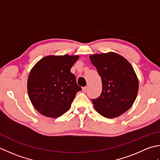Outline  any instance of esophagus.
Returning <instances> with one entry per match:
<instances>
[{
  "mask_svg": "<svg viewBox=\"0 0 160 160\" xmlns=\"http://www.w3.org/2000/svg\"><path fill=\"white\" fill-rule=\"evenodd\" d=\"M82 90H83V92L86 93V91H87V87L86 86V87H83V88H82Z\"/></svg>",
  "mask_w": 160,
  "mask_h": 160,
  "instance_id": "34e87169",
  "label": "esophagus"
}]
</instances>
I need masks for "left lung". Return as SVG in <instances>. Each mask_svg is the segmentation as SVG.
<instances>
[{
  "label": "left lung",
  "mask_w": 160,
  "mask_h": 160,
  "mask_svg": "<svg viewBox=\"0 0 160 160\" xmlns=\"http://www.w3.org/2000/svg\"><path fill=\"white\" fill-rule=\"evenodd\" d=\"M90 59L97 68L102 83V91L92 99L100 115L113 118L127 111L134 103L139 83L132 67L125 58L115 52L93 54Z\"/></svg>",
  "instance_id": "8db88e82"
}]
</instances>
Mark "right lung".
Returning a JSON list of instances; mask_svg holds the SVG:
<instances>
[{
  "instance_id": "right-lung-1",
  "label": "right lung",
  "mask_w": 160,
  "mask_h": 160,
  "mask_svg": "<svg viewBox=\"0 0 160 160\" xmlns=\"http://www.w3.org/2000/svg\"><path fill=\"white\" fill-rule=\"evenodd\" d=\"M79 56H48L31 70L28 92L32 105L48 117H58L71 106L77 92L81 90L70 72Z\"/></svg>"
}]
</instances>
